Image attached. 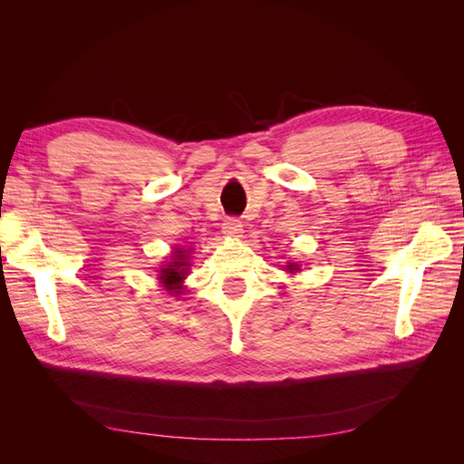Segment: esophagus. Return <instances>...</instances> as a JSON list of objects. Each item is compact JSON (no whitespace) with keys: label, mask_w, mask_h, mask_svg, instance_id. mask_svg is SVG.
<instances>
[{"label":"esophagus","mask_w":464,"mask_h":464,"mask_svg":"<svg viewBox=\"0 0 464 464\" xmlns=\"http://www.w3.org/2000/svg\"><path fill=\"white\" fill-rule=\"evenodd\" d=\"M222 232L227 236H232V237H240L242 232H244V224H242L240 218L228 217L227 220L222 222Z\"/></svg>","instance_id":"1"}]
</instances>
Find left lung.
Listing matches in <instances>:
<instances>
[{"label":"left lung","instance_id":"left-lung-1","mask_svg":"<svg viewBox=\"0 0 464 464\" xmlns=\"http://www.w3.org/2000/svg\"><path fill=\"white\" fill-rule=\"evenodd\" d=\"M288 269H296V265H288Z\"/></svg>","mask_w":464,"mask_h":464}]
</instances>
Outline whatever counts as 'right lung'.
<instances>
[{
    "mask_svg": "<svg viewBox=\"0 0 464 464\" xmlns=\"http://www.w3.org/2000/svg\"><path fill=\"white\" fill-rule=\"evenodd\" d=\"M184 251H176V256H172V263L166 266V269H162V275H160V280L166 285L170 286V290L174 288H179V280L184 278L186 275V266L189 265L186 259H184Z\"/></svg>",
    "mask_w": 464,
    "mask_h": 464,
    "instance_id": "1",
    "label": "right lung"
}]
</instances>
